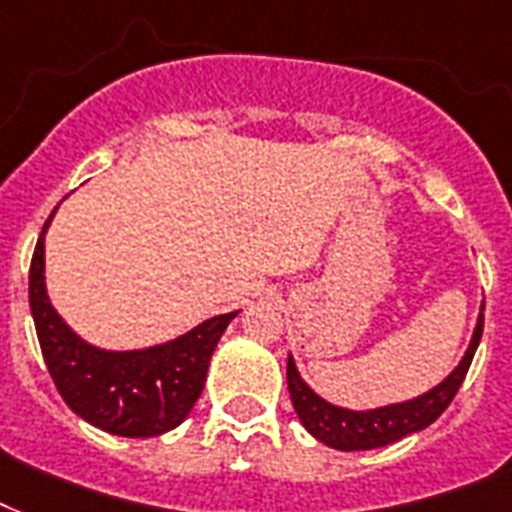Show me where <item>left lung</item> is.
<instances>
[{"label":"left lung","instance_id":"8db88e82","mask_svg":"<svg viewBox=\"0 0 512 512\" xmlns=\"http://www.w3.org/2000/svg\"><path fill=\"white\" fill-rule=\"evenodd\" d=\"M481 334L483 307L465 358L438 387H433L425 395H419V398L406 400V403H392V406L371 408V411H350V408H339L320 398L318 392H312L307 384L301 382L296 363L288 355V392H291L293 408L299 414L301 425L307 427L320 443L331 446V449L366 451L395 443L400 438H406V435L430 427L449 408V403L454 400L462 382H465L467 368L473 363Z\"/></svg>","mask_w":512,"mask_h":512}]
</instances>
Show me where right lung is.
Wrapping results in <instances>:
<instances>
[{
	"instance_id": "1",
	"label": "right lung",
	"mask_w": 512,
	"mask_h": 512,
	"mask_svg": "<svg viewBox=\"0 0 512 512\" xmlns=\"http://www.w3.org/2000/svg\"><path fill=\"white\" fill-rule=\"evenodd\" d=\"M53 213L31 256L29 304L55 387L77 417L106 433L122 438L168 433L184 422L200 398L213 350L237 312L216 315L149 350L106 352L82 342L47 299L45 232Z\"/></svg>"
}]
</instances>
